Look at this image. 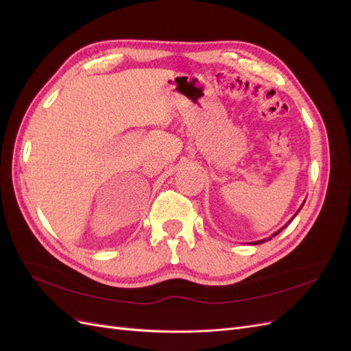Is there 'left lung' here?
I'll use <instances>...</instances> for the list:
<instances>
[{"instance_id": "left-lung-1", "label": "left lung", "mask_w": 351, "mask_h": 351, "mask_svg": "<svg viewBox=\"0 0 351 351\" xmlns=\"http://www.w3.org/2000/svg\"><path fill=\"white\" fill-rule=\"evenodd\" d=\"M303 205H304V204H302V206H300V208H299V210H297V212H295V214H294V215H293V218H294V217H295V215H297V214H299V212H300V209H302V208H303ZM293 218H291V219H290V221H289V222H291V221H293ZM289 222H287V224H285V226H284V227H287V226H289ZM284 227H282V228H284ZM282 228H281V230H282ZM281 230H278V231H277V232H274V234H272V236H271V237H268V239H262V240H258V241H252V243H250V244H252V246H256V244H262V243H265V241H269V240H271V239H272V237H275V236H277V234H278V232H280V231H281Z\"/></svg>"}]
</instances>
